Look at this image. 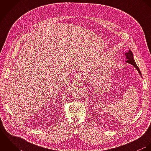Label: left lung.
<instances>
[{
    "mask_svg": "<svg viewBox=\"0 0 151 151\" xmlns=\"http://www.w3.org/2000/svg\"><path fill=\"white\" fill-rule=\"evenodd\" d=\"M125 55H126V59H127V60L126 61V62L129 63L130 65H132L137 70V71H138L139 74H140V76H141V77L142 78V74H141V71H140V70H139V68L138 67L137 65L136 64V63L135 62V60H134V59L132 52L130 50H129V51L127 52H126V53H125Z\"/></svg>",
    "mask_w": 151,
    "mask_h": 151,
    "instance_id": "left-lung-1",
    "label": "left lung"
}]
</instances>
